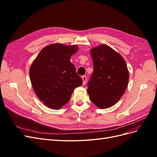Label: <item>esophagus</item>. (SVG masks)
Listing matches in <instances>:
<instances>
[{
    "instance_id": "esophagus-1",
    "label": "esophagus",
    "mask_w": 157,
    "mask_h": 157,
    "mask_svg": "<svg viewBox=\"0 0 157 157\" xmlns=\"http://www.w3.org/2000/svg\"><path fill=\"white\" fill-rule=\"evenodd\" d=\"M86 77L85 75H84V76H82V81H83V84H85V83H86Z\"/></svg>"
}]
</instances>
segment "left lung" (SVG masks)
I'll list each match as a JSON object with an SVG mask.
<instances>
[{"mask_svg": "<svg viewBox=\"0 0 157 157\" xmlns=\"http://www.w3.org/2000/svg\"><path fill=\"white\" fill-rule=\"evenodd\" d=\"M94 71L87 92L92 103L100 109L111 107L124 94L129 72L122 56L106 44L90 50Z\"/></svg>", "mask_w": 157, "mask_h": 157, "instance_id": "1", "label": "left lung"}]
</instances>
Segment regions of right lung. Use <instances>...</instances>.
Segmentation results:
<instances>
[{
	"label": "right lung",
	"mask_w": 157,
	"mask_h": 157,
	"mask_svg": "<svg viewBox=\"0 0 157 157\" xmlns=\"http://www.w3.org/2000/svg\"><path fill=\"white\" fill-rule=\"evenodd\" d=\"M78 50L76 45L52 44L42 49L33 61L29 76L33 90L44 105L59 109L67 103L82 79L70 58Z\"/></svg>",
	"instance_id": "obj_1"
}]
</instances>
